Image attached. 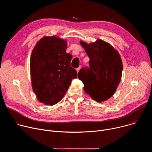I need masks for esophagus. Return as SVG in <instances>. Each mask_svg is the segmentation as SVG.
<instances>
[{"mask_svg":"<svg viewBox=\"0 0 152 152\" xmlns=\"http://www.w3.org/2000/svg\"><path fill=\"white\" fill-rule=\"evenodd\" d=\"M80 67H79V68H77V69H76V71H77V73H79V70H80Z\"/></svg>","mask_w":152,"mask_h":152,"instance_id":"esophagus-1","label":"esophagus"}]
</instances>
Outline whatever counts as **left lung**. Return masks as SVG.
<instances>
[{
	"mask_svg": "<svg viewBox=\"0 0 152 152\" xmlns=\"http://www.w3.org/2000/svg\"><path fill=\"white\" fill-rule=\"evenodd\" d=\"M80 45L90 58V70L86 73L81 69L78 78L83 83L85 92L96 102L109 99L115 93L120 82L123 63L118 52L102 39L88 44L83 41Z\"/></svg>",
	"mask_w": 152,
	"mask_h": 152,
	"instance_id": "obj_1",
	"label": "left lung"
}]
</instances>
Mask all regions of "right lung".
<instances>
[{
	"instance_id": "right-lung-1",
	"label": "right lung",
	"mask_w": 152,
	"mask_h": 152,
	"mask_svg": "<svg viewBox=\"0 0 152 152\" xmlns=\"http://www.w3.org/2000/svg\"><path fill=\"white\" fill-rule=\"evenodd\" d=\"M67 41L58 36H45L34 48L30 58L31 85L38 100L54 105L64 97L73 79L72 55L66 53Z\"/></svg>"
}]
</instances>
